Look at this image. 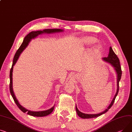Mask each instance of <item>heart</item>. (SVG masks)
Listing matches in <instances>:
<instances>
[{
  "label": "heart",
  "instance_id": "heart-1",
  "mask_svg": "<svg viewBox=\"0 0 132 132\" xmlns=\"http://www.w3.org/2000/svg\"><path fill=\"white\" fill-rule=\"evenodd\" d=\"M96 41L95 38L90 37H86L83 38V42L86 45H91Z\"/></svg>",
  "mask_w": 132,
  "mask_h": 132
}]
</instances>
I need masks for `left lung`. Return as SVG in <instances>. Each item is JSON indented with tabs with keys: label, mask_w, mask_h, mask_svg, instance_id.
Listing matches in <instances>:
<instances>
[{
	"label": "left lung",
	"mask_w": 132,
	"mask_h": 132,
	"mask_svg": "<svg viewBox=\"0 0 132 132\" xmlns=\"http://www.w3.org/2000/svg\"><path fill=\"white\" fill-rule=\"evenodd\" d=\"M109 54L108 55V57H104L103 58V60L107 61V62L110 63L114 68H115L116 71L117 73V92L114 96V98L112 100V101H111V103L110 104V105L109 106V107L107 108V109H106L104 111L100 113H98V114H85L84 113H82L81 112H80L79 111L76 106V112L77 113V115L79 117H80L81 118H95V117H99L100 116H101L102 114L106 113V112H107L108 111V110L112 107V106L113 105L114 102H115V99L116 96L118 94V91H119V82L120 80V78L121 77V74H122V72H121V66H120V61H119V59L118 58V57L117 56V55L115 54V52H113L112 48L110 47V49H109Z\"/></svg>",
	"instance_id": "1"
}]
</instances>
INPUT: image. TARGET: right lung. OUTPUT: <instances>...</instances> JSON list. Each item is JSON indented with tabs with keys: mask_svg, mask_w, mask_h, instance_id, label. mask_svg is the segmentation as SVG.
<instances>
[{
	"mask_svg": "<svg viewBox=\"0 0 132 132\" xmlns=\"http://www.w3.org/2000/svg\"><path fill=\"white\" fill-rule=\"evenodd\" d=\"M63 31V30L61 29H45L43 31H32L30 32L29 34H28L25 37L23 42L22 43L21 46L19 48V49L17 50L16 51V54L14 56V59H13V64L12 68L11 69L10 71V92L11 93V95L12 96V97L16 103V104L17 106L20 109L23 111V112H27L28 115H30L32 116H36V117H43V116H46L48 115H49L50 113H51L52 111L54 110L55 106H54L51 108L50 109H48L47 110L45 111H31L30 110H28L27 109H26L24 107H23L19 103L18 101L16 99L15 95H14L13 90V82H12V72H13V66L16 63V61L18 59L20 54H21V52L23 51V50L28 45L29 42L32 39V38H34L35 37H36L38 36V35L41 34L42 33H55V32H61Z\"/></svg>",
	"mask_w": 132,
	"mask_h": 132,
	"instance_id": "1",
	"label": "right lung"
}]
</instances>
